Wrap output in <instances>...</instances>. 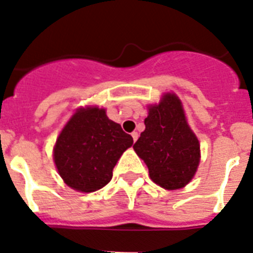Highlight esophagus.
Here are the masks:
<instances>
[{
    "label": "esophagus",
    "instance_id": "esophagus-1",
    "mask_svg": "<svg viewBox=\"0 0 253 253\" xmlns=\"http://www.w3.org/2000/svg\"><path fill=\"white\" fill-rule=\"evenodd\" d=\"M138 137H139V135H138L137 131H133V133H131V138H133L134 142H135V140L138 139Z\"/></svg>",
    "mask_w": 253,
    "mask_h": 253
}]
</instances>
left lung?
<instances>
[{
    "mask_svg": "<svg viewBox=\"0 0 253 253\" xmlns=\"http://www.w3.org/2000/svg\"><path fill=\"white\" fill-rule=\"evenodd\" d=\"M146 130L133 146L146 162L152 181L167 190L189 184L200 161V144L186 123L178 97L166 93L149 107Z\"/></svg>",
    "mask_w": 253,
    "mask_h": 253,
    "instance_id": "left-lung-1",
    "label": "left lung"
}]
</instances>
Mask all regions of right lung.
I'll list each match as a JSON object with an SVG mask.
<instances>
[{
    "label": "right lung",
    "mask_w": 253,
    "mask_h": 253,
    "mask_svg": "<svg viewBox=\"0 0 253 253\" xmlns=\"http://www.w3.org/2000/svg\"><path fill=\"white\" fill-rule=\"evenodd\" d=\"M131 144V135L109 119L104 109L86 107L60 131L53 156L69 187L91 193L110 182L116 162Z\"/></svg>",
    "instance_id": "add662e5"
}]
</instances>
